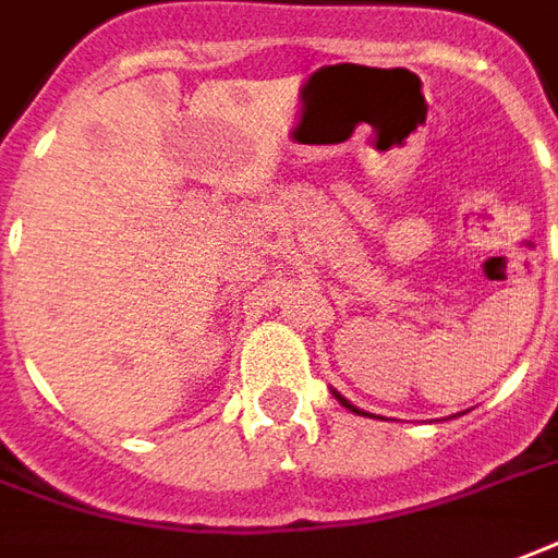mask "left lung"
I'll return each mask as SVG.
<instances>
[{"label":"left lung","instance_id":"obj_1","mask_svg":"<svg viewBox=\"0 0 558 558\" xmlns=\"http://www.w3.org/2000/svg\"><path fill=\"white\" fill-rule=\"evenodd\" d=\"M337 398H340V395H337ZM340 403H343V407H349V410H352V413H361L359 407H352V403L345 401V398H340ZM361 416H364V413H361Z\"/></svg>","mask_w":558,"mask_h":558}]
</instances>
